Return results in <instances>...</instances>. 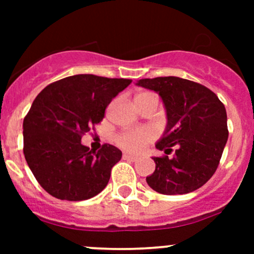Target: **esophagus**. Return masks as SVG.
Masks as SVG:
<instances>
[{"label":"esophagus","mask_w":254,"mask_h":254,"mask_svg":"<svg viewBox=\"0 0 254 254\" xmlns=\"http://www.w3.org/2000/svg\"><path fill=\"white\" fill-rule=\"evenodd\" d=\"M123 160L132 161V162H134V161H137V157L134 155H130V153H124V155H123Z\"/></svg>","instance_id":"1"}]
</instances>
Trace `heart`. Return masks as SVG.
I'll return each mask as SVG.
<instances>
[{
	"mask_svg": "<svg viewBox=\"0 0 254 254\" xmlns=\"http://www.w3.org/2000/svg\"><path fill=\"white\" fill-rule=\"evenodd\" d=\"M151 96H155V94L150 93V92H140L135 96V99H141ZM155 136V131L150 127H139V129L123 132L122 135L118 136L117 141L119 143V146H122L125 150L135 152V151H139L140 148H142L143 145L152 141Z\"/></svg>",
	"mask_w": 254,
	"mask_h": 254,
	"instance_id": "b5f03b06",
	"label": "heart"
}]
</instances>
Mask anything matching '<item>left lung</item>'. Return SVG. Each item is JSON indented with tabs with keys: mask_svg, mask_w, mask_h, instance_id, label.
Masks as SVG:
<instances>
[{
	"mask_svg": "<svg viewBox=\"0 0 254 254\" xmlns=\"http://www.w3.org/2000/svg\"><path fill=\"white\" fill-rule=\"evenodd\" d=\"M136 86L161 97L167 125L156 148L170 155L152 157L155 172L148 186L166 195L196 190L211 178L229 137L224 104L205 86L176 76L142 78Z\"/></svg>",
	"mask_w": 254,
	"mask_h": 254,
	"instance_id": "obj_1",
	"label": "left lung"
}]
</instances>
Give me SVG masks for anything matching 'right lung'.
<instances>
[{
    "label": "right lung",
    "mask_w": 254,
    "mask_h": 254,
    "mask_svg": "<svg viewBox=\"0 0 254 254\" xmlns=\"http://www.w3.org/2000/svg\"><path fill=\"white\" fill-rule=\"evenodd\" d=\"M130 83L127 78L75 75L38 94L23 122V152L38 183L50 195L87 200L106 188L122 151L106 143L96 152L81 139L102 122L107 106Z\"/></svg>",
    "instance_id": "obj_1"
}]
</instances>
